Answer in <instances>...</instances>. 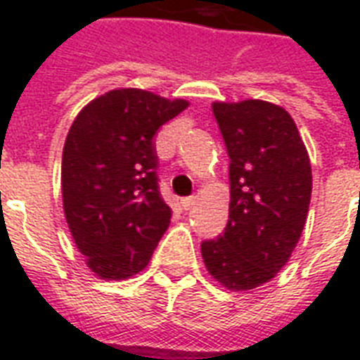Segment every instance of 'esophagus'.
I'll return each instance as SVG.
<instances>
[{
  "instance_id": "34e87169",
  "label": "esophagus",
  "mask_w": 360,
  "mask_h": 360,
  "mask_svg": "<svg viewBox=\"0 0 360 360\" xmlns=\"http://www.w3.org/2000/svg\"><path fill=\"white\" fill-rule=\"evenodd\" d=\"M196 202H198L196 196L183 198V200H181V203H183V209H185V211H188V209L194 207V205H196Z\"/></svg>"
}]
</instances>
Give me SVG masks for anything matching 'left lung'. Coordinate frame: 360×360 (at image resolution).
<instances>
[{
  "label": "left lung",
  "instance_id": "1",
  "mask_svg": "<svg viewBox=\"0 0 360 360\" xmlns=\"http://www.w3.org/2000/svg\"><path fill=\"white\" fill-rule=\"evenodd\" d=\"M230 157V217L219 239L203 240L209 274L231 291L276 276L301 239L312 196V166L282 106L248 98L213 103Z\"/></svg>",
  "mask_w": 360,
  "mask_h": 360
}]
</instances>
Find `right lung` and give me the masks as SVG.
I'll use <instances>...</instances> for the list:
<instances>
[{
    "label": "right lung",
    "mask_w": 360,
    "mask_h": 360,
    "mask_svg": "<svg viewBox=\"0 0 360 360\" xmlns=\"http://www.w3.org/2000/svg\"><path fill=\"white\" fill-rule=\"evenodd\" d=\"M186 108L185 98L123 87L93 98L70 124L61 160L65 219L98 278L143 271L168 230L172 209L158 192L153 138Z\"/></svg>",
    "instance_id": "obj_1"
}]
</instances>
